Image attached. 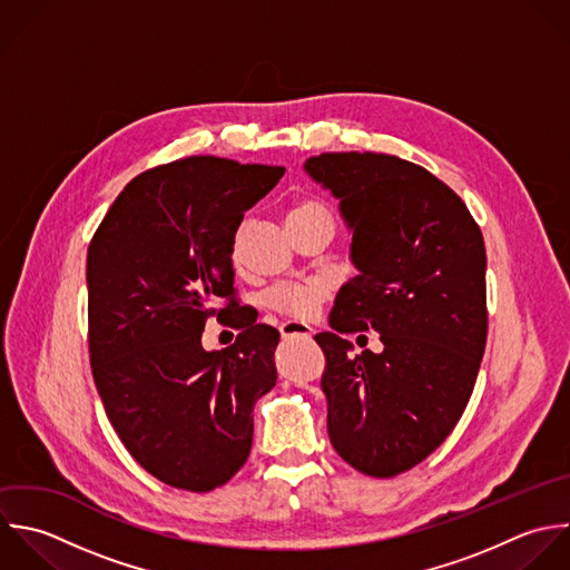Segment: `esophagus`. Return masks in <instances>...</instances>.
Here are the masks:
<instances>
[{"mask_svg":"<svg viewBox=\"0 0 570 570\" xmlns=\"http://www.w3.org/2000/svg\"><path fill=\"white\" fill-rule=\"evenodd\" d=\"M279 333L284 340H311L313 335V328L308 324H302V322H284L279 326Z\"/></svg>","mask_w":570,"mask_h":570,"instance_id":"obj_1","label":"esophagus"}]
</instances>
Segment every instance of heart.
Returning a JSON list of instances; mask_svg holds the SVG:
<instances>
[{
  "label": "heart",
  "mask_w": 570,
  "mask_h": 570,
  "mask_svg": "<svg viewBox=\"0 0 570 570\" xmlns=\"http://www.w3.org/2000/svg\"><path fill=\"white\" fill-rule=\"evenodd\" d=\"M315 215H331L328 208L315 199L297 202L291 213L288 222L315 217ZM326 299V286L322 282H304V284H286L277 286L266 295V306L279 315L291 320H313Z\"/></svg>",
  "instance_id": "obj_1"
}]
</instances>
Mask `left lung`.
Returning <instances> with one entry per match:
<instances>
[{"mask_svg": "<svg viewBox=\"0 0 570 570\" xmlns=\"http://www.w3.org/2000/svg\"><path fill=\"white\" fill-rule=\"evenodd\" d=\"M304 170L340 199L360 271L335 297L333 333L315 335L328 438L360 473L395 478L471 400L489 331L484 237L442 179L395 155L322 153ZM357 330H377L383 353L351 356L341 333Z\"/></svg>", "mask_w": 570, "mask_h": 570, "instance_id": "8db88e82", "label": "left lung"}]
</instances>
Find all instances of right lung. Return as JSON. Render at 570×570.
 <instances>
[{
	"mask_svg": "<svg viewBox=\"0 0 570 570\" xmlns=\"http://www.w3.org/2000/svg\"><path fill=\"white\" fill-rule=\"evenodd\" d=\"M284 166L195 155L137 175L95 230L88 351L121 444L159 482L208 493L248 460L253 406L275 382L279 333L244 317L235 344L204 351L217 299L237 302L233 244L244 210Z\"/></svg>",
	"mask_w": 570,
	"mask_h": 570,
	"instance_id": "obj_1",
	"label": "right lung"
}]
</instances>
